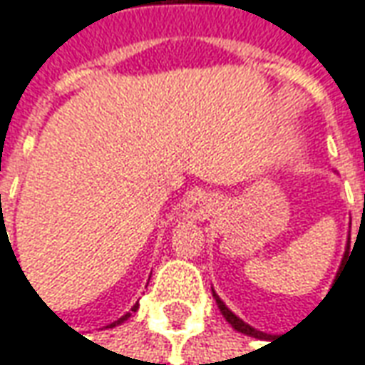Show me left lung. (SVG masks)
Segmentation results:
<instances>
[{"mask_svg":"<svg viewBox=\"0 0 365 365\" xmlns=\"http://www.w3.org/2000/svg\"><path fill=\"white\" fill-rule=\"evenodd\" d=\"M346 255H347V252H346ZM214 299H216V303H218V307H220L222 315L226 317V321H228V323L232 325L236 331L246 333V335H250V337H258V339H262V337H264V333L257 331L255 327H250V325H248V323H245V321L240 319V317H236L232 311H230V309H228L226 305H224V303H222V299L216 295V293H214Z\"/></svg>","mask_w":365,"mask_h":365,"instance_id":"left-lung-1","label":"left lung"}]
</instances>
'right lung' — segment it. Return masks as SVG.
<instances>
[{"instance_id":"obj_1","label":"right lung","mask_w":365,"mask_h":365,"mask_svg":"<svg viewBox=\"0 0 365 365\" xmlns=\"http://www.w3.org/2000/svg\"><path fill=\"white\" fill-rule=\"evenodd\" d=\"M131 311H137V305H133ZM129 317H131V313H127V315H123L120 319H117V321H115V323H110V325H107V327H115V325H119V323H123V321H127V319H129Z\"/></svg>"}]
</instances>
